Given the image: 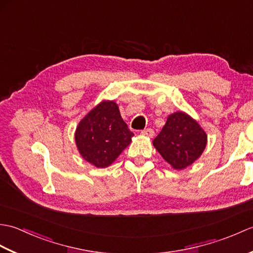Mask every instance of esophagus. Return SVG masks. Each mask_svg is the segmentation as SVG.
<instances>
[{
	"label": "esophagus",
	"instance_id": "esophagus-1",
	"mask_svg": "<svg viewBox=\"0 0 253 253\" xmlns=\"http://www.w3.org/2000/svg\"><path fill=\"white\" fill-rule=\"evenodd\" d=\"M141 135L144 137H148V138H152L154 136V130L151 129V128H148V129H144L141 130Z\"/></svg>",
	"mask_w": 253,
	"mask_h": 253
}]
</instances>
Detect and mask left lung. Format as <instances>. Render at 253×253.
<instances>
[{
    "label": "left lung",
    "mask_w": 253,
    "mask_h": 253,
    "mask_svg": "<svg viewBox=\"0 0 253 253\" xmlns=\"http://www.w3.org/2000/svg\"><path fill=\"white\" fill-rule=\"evenodd\" d=\"M208 136L196 120L178 111L169 115L153 146L175 169H184L201 157Z\"/></svg>",
    "instance_id": "1"
}]
</instances>
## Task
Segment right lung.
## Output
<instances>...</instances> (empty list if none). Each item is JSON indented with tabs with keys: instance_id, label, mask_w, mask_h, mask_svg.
<instances>
[{
	"instance_id": "obj_1",
	"label": "right lung",
	"mask_w": 253,
	"mask_h": 253,
	"mask_svg": "<svg viewBox=\"0 0 253 253\" xmlns=\"http://www.w3.org/2000/svg\"><path fill=\"white\" fill-rule=\"evenodd\" d=\"M133 133L123 121L116 102L101 101L75 131V142L83 159L98 169L110 166L131 142Z\"/></svg>"
}]
</instances>
